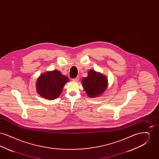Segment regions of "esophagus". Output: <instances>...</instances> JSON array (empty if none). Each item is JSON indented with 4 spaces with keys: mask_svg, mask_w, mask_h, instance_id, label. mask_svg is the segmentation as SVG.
I'll list each match as a JSON object with an SVG mask.
<instances>
[{
    "mask_svg": "<svg viewBox=\"0 0 159 159\" xmlns=\"http://www.w3.org/2000/svg\"><path fill=\"white\" fill-rule=\"evenodd\" d=\"M79 77H78V76L76 77V78L72 79V80L74 82H77V81H79Z\"/></svg>",
    "mask_w": 159,
    "mask_h": 159,
    "instance_id": "34e87169",
    "label": "esophagus"
}]
</instances>
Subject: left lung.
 Instances as JSON below:
<instances>
[{"mask_svg": "<svg viewBox=\"0 0 159 159\" xmlns=\"http://www.w3.org/2000/svg\"><path fill=\"white\" fill-rule=\"evenodd\" d=\"M82 83L84 91L91 98L99 97L108 86L107 77L93 70L89 71L88 76L83 77Z\"/></svg>", "mask_w": 159, "mask_h": 159, "instance_id": "1", "label": "left lung"}]
</instances>
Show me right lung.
<instances>
[{
    "label": "right lung",
    "instance_id": "right-lung-1",
    "mask_svg": "<svg viewBox=\"0 0 159 159\" xmlns=\"http://www.w3.org/2000/svg\"><path fill=\"white\" fill-rule=\"evenodd\" d=\"M69 81L67 77L54 70L43 73L36 81V90L43 98L55 99L59 97L66 83Z\"/></svg>",
    "mask_w": 159,
    "mask_h": 159
}]
</instances>
